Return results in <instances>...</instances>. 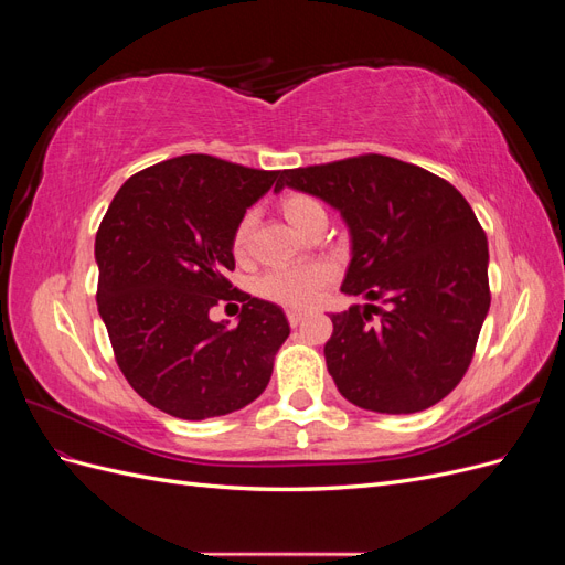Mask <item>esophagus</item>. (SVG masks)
<instances>
[{"instance_id":"obj_1","label":"esophagus","mask_w":565,"mask_h":565,"mask_svg":"<svg viewBox=\"0 0 565 565\" xmlns=\"http://www.w3.org/2000/svg\"><path fill=\"white\" fill-rule=\"evenodd\" d=\"M306 311H301V309H287V320H289V324H292V328H297L299 322H303L306 320Z\"/></svg>"}]
</instances>
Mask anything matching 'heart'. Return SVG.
Masks as SVG:
<instances>
[{
  "mask_svg": "<svg viewBox=\"0 0 565 565\" xmlns=\"http://www.w3.org/2000/svg\"><path fill=\"white\" fill-rule=\"evenodd\" d=\"M280 207L285 218L292 224L297 231H303L311 221L320 214H324L322 204L303 193H289L280 200ZM254 226V214H245L233 231V252L235 256H243L249 245V235ZM332 280V268L328 264H301V266H285L268 270L266 276L259 280V292L270 299L285 306H306L311 303L320 292L322 287Z\"/></svg>",
  "mask_w": 565,
  "mask_h": 565,
  "instance_id": "obj_1",
  "label": "heart"
}]
</instances>
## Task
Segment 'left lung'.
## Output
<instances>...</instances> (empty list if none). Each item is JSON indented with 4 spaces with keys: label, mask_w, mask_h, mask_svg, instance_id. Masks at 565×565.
Listing matches in <instances>:
<instances>
[{
    "label": "left lung",
    "mask_w": 565,
    "mask_h": 565,
    "mask_svg": "<svg viewBox=\"0 0 565 565\" xmlns=\"http://www.w3.org/2000/svg\"><path fill=\"white\" fill-rule=\"evenodd\" d=\"M334 207L351 235L341 292L365 297L334 324L324 363L341 396L382 415L419 413L465 377L490 309L488 241L455 185L417 164L358 156L285 169L282 188Z\"/></svg>",
    "instance_id": "1"
}]
</instances>
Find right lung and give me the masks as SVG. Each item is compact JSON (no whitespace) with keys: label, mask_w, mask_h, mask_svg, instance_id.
Here are the masks:
<instances>
[{"label":"right lung","mask_w":565,"mask_h":565,"mask_svg":"<svg viewBox=\"0 0 565 565\" xmlns=\"http://www.w3.org/2000/svg\"><path fill=\"white\" fill-rule=\"evenodd\" d=\"M280 172L212 156L152 164L119 188L96 233L98 313L115 361L143 401L179 419L235 413L268 386L289 337L280 306L235 289L233 231ZM241 300L235 329L214 323Z\"/></svg>","instance_id":"right-lung-1"}]
</instances>
